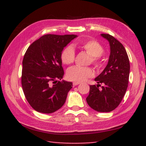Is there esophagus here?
I'll use <instances>...</instances> for the list:
<instances>
[{
	"instance_id": "34e87169",
	"label": "esophagus",
	"mask_w": 146,
	"mask_h": 146,
	"mask_svg": "<svg viewBox=\"0 0 146 146\" xmlns=\"http://www.w3.org/2000/svg\"><path fill=\"white\" fill-rule=\"evenodd\" d=\"M78 84H80V82H74L73 83V86H77Z\"/></svg>"
}]
</instances>
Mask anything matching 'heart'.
<instances>
[{
    "mask_svg": "<svg viewBox=\"0 0 146 146\" xmlns=\"http://www.w3.org/2000/svg\"><path fill=\"white\" fill-rule=\"evenodd\" d=\"M78 47L91 56L90 62L97 68L102 66L100 56L104 52V48L98 42L93 40H85L78 44ZM75 53L71 46L66 47L61 53V60L64 64H71L75 60ZM94 71L90 67H81L75 66L70 68L67 71V78L70 80L76 82H84L88 78L94 76Z\"/></svg>",
    "mask_w": 146,
    "mask_h": 146,
    "instance_id": "obj_1",
    "label": "heart"
}]
</instances>
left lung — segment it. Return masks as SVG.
Segmentation results:
<instances>
[{"instance_id":"8db88e82","label":"left lung","mask_w":146,"mask_h":146,"mask_svg":"<svg viewBox=\"0 0 146 146\" xmlns=\"http://www.w3.org/2000/svg\"><path fill=\"white\" fill-rule=\"evenodd\" d=\"M110 43V55L104 70L95 78L97 86H90V93L86 101L98 112L107 113L114 110L122 101L126 92L130 71L129 60L124 47L109 34H101ZM103 86L99 90V86Z\"/></svg>"}]
</instances>
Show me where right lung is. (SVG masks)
Masks as SVG:
<instances>
[{
  "instance_id": "right-lung-1",
  "label": "right lung",
  "mask_w": 146,
  "mask_h": 146,
  "mask_svg": "<svg viewBox=\"0 0 146 146\" xmlns=\"http://www.w3.org/2000/svg\"><path fill=\"white\" fill-rule=\"evenodd\" d=\"M76 35H45L32 43L24 56L22 86L26 100L36 111L52 113L66 102L73 83L64 76L61 53Z\"/></svg>"
}]
</instances>
